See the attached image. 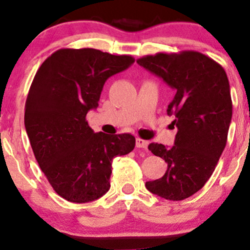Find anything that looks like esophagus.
Returning <instances> with one entry per match:
<instances>
[{
	"label": "esophagus",
	"mask_w": 250,
	"mask_h": 250,
	"mask_svg": "<svg viewBox=\"0 0 250 250\" xmlns=\"http://www.w3.org/2000/svg\"><path fill=\"white\" fill-rule=\"evenodd\" d=\"M147 145H148L147 141L142 140V138H137V140H136V146H137V147L147 148Z\"/></svg>",
	"instance_id": "34e87169"
}]
</instances>
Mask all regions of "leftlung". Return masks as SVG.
<instances>
[{"instance_id": "8db88e82", "label": "left lung", "mask_w": 250, "mask_h": 250, "mask_svg": "<svg viewBox=\"0 0 250 250\" xmlns=\"http://www.w3.org/2000/svg\"><path fill=\"white\" fill-rule=\"evenodd\" d=\"M137 63L175 90L167 108L174 115V145L151 143L148 150L167 163L163 178L147 181L148 191L182 201L203 188L226 146L232 120L229 78L219 63L194 50L158 53Z\"/></svg>"}]
</instances>
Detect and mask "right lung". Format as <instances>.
<instances>
[{"label": "right lung", "instance_id": "right-lung-1", "mask_svg": "<svg viewBox=\"0 0 250 250\" xmlns=\"http://www.w3.org/2000/svg\"><path fill=\"white\" fill-rule=\"evenodd\" d=\"M134 62L130 55L62 48L38 69L25 104V129L41 170L64 200L86 203L105 195L113 158L134 150L132 135L94 132L86 121L105 82Z\"/></svg>", "mask_w": 250, "mask_h": 250}]
</instances>
